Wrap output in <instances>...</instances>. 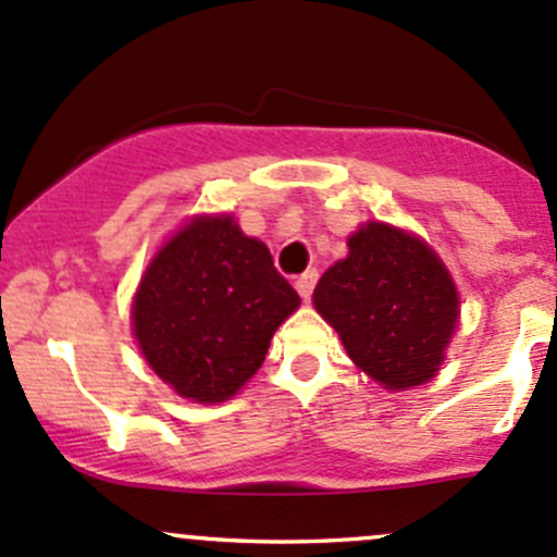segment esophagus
Wrapping results in <instances>:
<instances>
[{
    "label": "esophagus",
    "mask_w": 557,
    "mask_h": 557,
    "mask_svg": "<svg viewBox=\"0 0 557 557\" xmlns=\"http://www.w3.org/2000/svg\"><path fill=\"white\" fill-rule=\"evenodd\" d=\"M314 283H318V272H314V269H307L305 274H299V277H296V290H299V296L301 299H310L312 296V290H314Z\"/></svg>",
    "instance_id": "34e87169"
}]
</instances>
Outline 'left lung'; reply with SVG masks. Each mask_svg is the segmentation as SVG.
I'll use <instances>...</instances> for the list:
<instances>
[{
  "label": "left lung",
  "mask_w": 557,
  "mask_h": 557,
  "mask_svg": "<svg viewBox=\"0 0 557 557\" xmlns=\"http://www.w3.org/2000/svg\"><path fill=\"white\" fill-rule=\"evenodd\" d=\"M347 247L350 256L320 277L314 310L380 385L404 391L431 380L458 320L445 263L418 237L385 223H367Z\"/></svg>",
  "instance_id": "8db88e82"
}]
</instances>
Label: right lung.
I'll return each instance as SVG.
<instances>
[{
  "label": "right lung",
  "mask_w": 557,
  "mask_h": 557,
  "mask_svg": "<svg viewBox=\"0 0 557 557\" xmlns=\"http://www.w3.org/2000/svg\"><path fill=\"white\" fill-rule=\"evenodd\" d=\"M299 294L228 215L196 218L159 250L134 299L145 361L180 396L226 401L269 350Z\"/></svg>",
  "instance_id": "1"
}]
</instances>
